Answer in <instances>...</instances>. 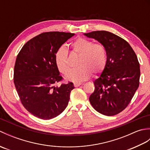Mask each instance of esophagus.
Instances as JSON below:
<instances>
[{
    "mask_svg": "<svg viewBox=\"0 0 150 150\" xmlns=\"http://www.w3.org/2000/svg\"><path fill=\"white\" fill-rule=\"evenodd\" d=\"M82 84V83H81V82H75L74 84H73V85H74L75 87H79Z\"/></svg>",
    "mask_w": 150,
    "mask_h": 150,
    "instance_id": "obj_1",
    "label": "esophagus"
}]
</instances>
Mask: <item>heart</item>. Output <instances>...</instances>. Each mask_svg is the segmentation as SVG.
I'll use <instances>...</instances> for the list:
<instances>
[{
    "label": "heart",
    "mask_w": 150,
    "mask_h": 150,
    "mask_svg": "<svg viewBox=\"0 0 150 150\" xmlns=\"http://www.w3.org/2000/svg\"><path fill=\"white\" fill-rule=\"evenodd\" d=\"M73 51L79 55L77 68L70 69L68 52L65 46H62L57 50L55 62L59 71L66 75V79L73 82H81L93 74L100 73L106 64V49L101 44H93L91 40L79 37L71 43Z\"/></svg>",
    "instance_id": "obj_1"
}]
</instances>
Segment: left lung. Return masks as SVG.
Instances as JSON below:
<instances>
[{
  "instance_id": "1",
  "label": "left lung",
  "mask_w": 150,
  "mask_h": 150,
  "mask_svg": "<svg viewBox=\"0 0 150 150\" xmlns=\"http://www.w3.org/2000/svg\"><path fill=\"white\" fill-rule=\"evenodd\" d=\"M84 35L103 44L107 55L106 66L94 81L95 90L89 100L98 113L115 115L128 106L139 88L141 71L137 57L127 41L109 31Z\"/></svg>"
}]
</instances>
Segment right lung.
<instances>
[{
  "mask_svg": "<svg viewBox=\"0 0 150 150\" xmlns=\"http://www.w3.org/2000/svg\"><path fill=\"white\" fill-rule=\"evenodd\" d=\"M74 33L51 31L33 37L18 53L14 67V84L21 103L35 117L49 120L68 104L72 82L62 84L55 62L57 50Z\"/></svg>",
  "mask_w": 150,
  "mask_h": 150,
  "instance_id": "1",
  "label": "right lung"
}]
</instances>
